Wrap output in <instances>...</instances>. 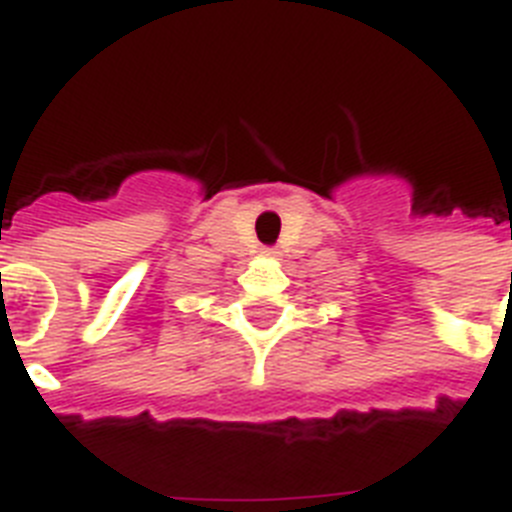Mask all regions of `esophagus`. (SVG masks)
Listing matches in <instances>:
<instances>
[{
	"instance_id": "1",
	"label": "esophagus",
	"mask_w": 512,
	"mask_h": 512,
	"mask_svg": "<svg viewBox=\"0 0 512 512\" xmlns=\"http://www.w3.org/2000/svg\"><path fill=\"white\" fill-rule=\"evenodd\" d=\"M268 255H273V250H268Z\"/></svg>"
}]
</instances>
